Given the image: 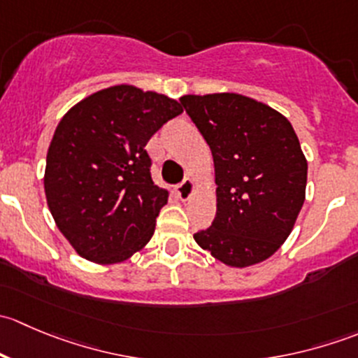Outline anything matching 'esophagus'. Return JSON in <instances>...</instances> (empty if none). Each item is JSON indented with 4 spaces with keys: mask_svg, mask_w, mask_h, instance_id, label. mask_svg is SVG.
<instances>
[{
    "mask_svg": "<svg viewBox=\"0 0 358 358\" xmlns=\"http://www.w3.org/2000/svg\"><path fill=\"white\" fill-rule=\"evenodd\" d=\"M194 192V182L190 178H185L182 183H178V187H176V194H178V197L182 201H187L190 196H192Z\"/></svg>",
    "mask_w": 358,
    "mask_h": 358,
    "instance_id": "1",
    "label": "esophagus"
}]
</instances>
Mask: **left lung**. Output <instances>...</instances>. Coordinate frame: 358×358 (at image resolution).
Listing matches in <instances>:
<instances>
[{
    "instance_id": "obj_1",
    "label": "left lung",
    "mask_w": 358,
    "mask_h": 358,
    "mask_svg": "<svg viewBox=\"0 0 358 358\" xmlns=\"http://www.w3.org/2000/svg\"><path fill=\"white\" fill-rule=\"evenodd\" d=\"M180 103L211 149L218 185L215 220L194 239L230 266L270 258L305 202L308 166L291 122L237 93L185 95Z\"/></svg>"
}]
</instances>
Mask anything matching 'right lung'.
<instances>
[{
  "label": "right lung",
  "mask_w": 358,
  "mask_h": 358,
  "mask_svg": "<svg viewBox=\"0 0 358 358\" xmlns=\"http://www.w3.org/2000/svg\"><path fill=\"white\" fill-rule=\"evenodd\" d=\"M182 112L176 100L119 85L81 100L59 122L45 194L57 227L83 258L119 263L149 243L168 190L154 185L145 145Z\"/></svg>",
  "instance_id": "right-lung-1"
}]
</instances>
